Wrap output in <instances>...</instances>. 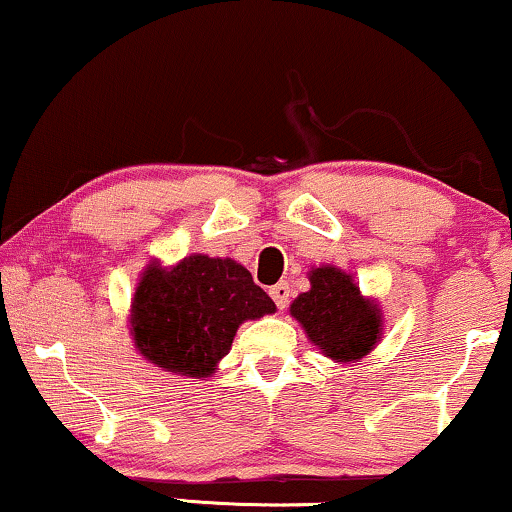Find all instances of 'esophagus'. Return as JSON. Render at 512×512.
Listing matches in <instances>:
<instances>
[{
  "instance_id": "esophagus-1",
  "label": "esophagus",
  "mask_w": 512,
  "mask_h": 512,
  "mask_svg": "<svg viewBox=\"0 0 512 512\" xmlns=\"http://www.w3.org/2000/svg\"><path fill=\"white\" fill-rule=\"evenodd\" d=\"M270 296H272V301L277 303V308L284 310V308H287V303H289L291 287H289L287 282H280V284H275V287H270Z\"/></svg>"
}]
</instances>
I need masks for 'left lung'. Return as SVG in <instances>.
I'll return each mask as SVG.
<instances>
[{"label": "left lung", "instance_id": "left-lung-1", "mask_svg": "<svg viewBox=\"0 0 512 512\" xmlns=\"http://www.w3.org/2000/svg\"><path fill=\"white\" fill-rule=\"evenodd\" d=\"M291 315L324 355L336 362L360 360L381 338V315L364 301L353 277L324 265L310 272V291L291 303Z\"/></svg>", "mask_w": 512, "mask_h": 512}]
</instances>
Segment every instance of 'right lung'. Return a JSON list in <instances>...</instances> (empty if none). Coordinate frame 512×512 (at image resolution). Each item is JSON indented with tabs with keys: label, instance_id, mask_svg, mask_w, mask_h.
<instances>
[{
	"label": "right lung",
	"instance_id": "obj_1",
	"mask_svg": "<svg viewBox=\"0 0 512 512\" xmlns=\"http://www.w3.org/2000/svg\"><path fill=\"white\" fill-rule=\"evenodd\" d=\"M268 313H275V303L247 268L197 254L171 270H145L131 305V327L136 348L152 364L207 378L228 355L237 327Z\"/></svg>",
	"mask_w": 512,
	"mask_h": 512
}]
</instances>
